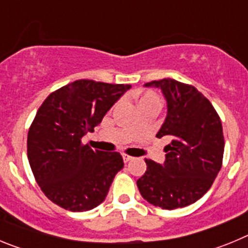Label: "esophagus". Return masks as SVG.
<instances>
[{
	"label": "esophagus",
	"mask_w": 248,
	"mask_h": 248,
	"mask_svg": "<svg viewBox=\"0 0 248 248\" xmlns=\"http://www.w3.org/2000/svg\"><path fill=\"white\" fill-rule=\"evenodd\" d=\"M133 159V156H129V155H123V160H124V163H129V161H130V160Z\"/></svg>",
	"instance_id": "34e87169"
}]
</instances>
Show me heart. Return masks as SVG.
<instances>
[{
    "mask_svg": "<svg viewBox=\"0 0 248 248\" xmlns=\"http://www.w3.org/2000/svg\"><path fill=\"white\" fill-rule=\"evenodd\" d=\"M148 103H159L160 104V98L157 97L156 94H145V95L140 99L139 105L148 104Z\"/></svg>",
    "mask_w": 248,
    "mask_h": 248,
    "instance_id": "b5f03b06",
    "label": "heart"
}]
</instances>
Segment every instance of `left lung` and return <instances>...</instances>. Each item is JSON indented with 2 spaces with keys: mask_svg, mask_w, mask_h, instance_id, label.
<instances>
[{
  "mask_svg": "<svg viewBox=\"0 0 248 248\" xmlns=\"http://www.w3.org/2000/svg\"><path fill=\"white\" fill-rule=\"evenodd\" d=\"M145 87L160 88L168 115L156 138L166 137V160L145 159L146 171L137 181L140 194L151 205L172 210L201 199L222 166V124L217 111L202 93L171 78L153 80Z\"/></svg>",
  "mask_w": 248,
  "mask_h": 248,
  "instance_id": "left-lung-1",
  "label": "left lung"
}]
</instances>
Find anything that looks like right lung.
<instances>
[{"label":"right lung","instance_id":"1","mask_svg":"<svg viewBox=\"0 0 248 248\" xmlns=\"http://www.w3.org/2000/svg\"><path fill=\"white\" fill-rule=\"evenodd\" d=\"M130 89L79 79L50 93L27 137V156L37 184L52 202L73 212L97 207L124 166L120 153L93 150L82 138Z\"/></svg>","mask_w":248,"mask_h":248}]
</instances>
